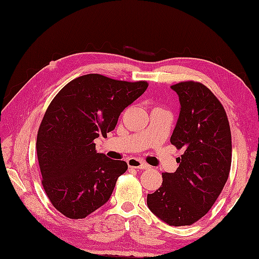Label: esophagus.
<instances>
[{
  "label": "esophagus",
  "mask_w": 259,
  "mask_h": 259,
  "mask_svg": "<svg viewBox=\"0 0 259 259\" xmlns=\"http://www.w3.org/2000/svg\"><path fill=\"white\" fill-rule=\"evenodd\" d=\"M128 165H129V167H134V169H140V170L149 169V165L147 163H144V162L138 160V159H134V158L128 160Z\"/></svg>",
  "instance_id": "1"
}]
</instances>
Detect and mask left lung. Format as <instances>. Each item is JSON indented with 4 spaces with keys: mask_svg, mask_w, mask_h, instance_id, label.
I'll return each instance as SVG.
<instances>
[{
    "mask_svg": "<svg viewBox=\"0 0 259 259\" xmlns=\"http://www.w3.org/2000/svg\"><path fill=\"white\" fill-rule=\"evenodd\" d=\"M171 88L181 110L171 143L184 153L174 173H162V185L148 194L154 215L171 226L194 224L205 215L227 181L232 163V136L221 101L198 81H181Z\"/></svg>",
    "mask_w": 259,
    "mask_h": 259,
    "instance_id": "left-lung-1",
    "label": "left lung"
}]
</instances>
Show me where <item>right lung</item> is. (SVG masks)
Listing matches in <instances>:
<instances>
[{
	"mask_svg": "<svg viewBox=\"0 0 259 259\" xmlns=\"http://www.w3.org/2000/svg\"><path fill=\"white\" fill-rule=\"evenodd\" d=\"M148 86L88 74L69 81L48 106L36 151L45 193L66 218L85 219L109 200L128 164L97 153L95 139L115 129L120 113Z\"/></svg>",
	"mask_w": 259,
	"mask_h": 259,
	"instance_id": "add662e5",
	"label": "right lung"
}]
</instances>
